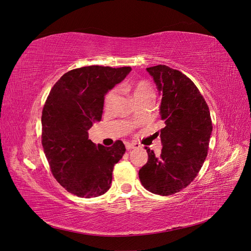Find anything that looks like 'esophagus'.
Instances as JSON below:
<instances>
[{
  "label": "esophagus",
  "mask_w": 251,
  "mask_h": 251,
  "mask_svg": "<svg viewBox=\"0 0 251 251\" xmlns=\"http://www.w3.org/2000/svg\"><path fill=\"white\" fill-rule=\"evenodd\" d=\"M126 150H132V149L137 148V144H136V143H128V142H126Z\"/></svg>",
  "instance_id": "1"
}]
</instances>
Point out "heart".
Returning <instances> with one entry per match:
<instances>
[{
    "instance_id": "obj_1",
    "label": "heart",
    "mask_w": 251,
    "mask_h": 251,
    "mask_svg": "<svg viewBox=\"0 0 251 251\" xmlns=\"http://www.w3.org/2000/svg\"><path fill=\"white\" fill-rule=\"evenodd\" d=\"M121 91L131 93L132 100L135 103H138L143 100H151L154 97V91L151 87L146 81H137L132 86L123 85L120 87ZM117 100V90H112L111 92L108 93L104 100V108L110 110L113 108L114 103Z\"/></svg>"
}]
</instances>
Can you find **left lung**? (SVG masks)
<instances>
[{
	"label": "left lung",
	"mask_w": 251,
	"mask_h": 251,
	"mask_svg": "<svg viewBox=\"0 0 251 251\" xmlns=\"http://www.w3.org/2000/svg\"><path fill=\"white\" fill-rule=\"evenodd\" d=\"M162 96L160 155L146 148L149 159L139 179L149 192L170 196L197 177L207 156L212 131L208 105L186 75L165 65L147 68Z\"/></svg>",
	"instance_id": "1"
}]
</instances>
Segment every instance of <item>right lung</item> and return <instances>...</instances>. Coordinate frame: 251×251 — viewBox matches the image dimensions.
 I'll return each mask as SVG.
<instances>
[{
  "instance_id": "obj_1",
  "label": "right lung",
  "mask_w": 251,
  "mask_h": 251,
  "mask_svg": "<svg viewBox=\"0 0 251 251\" xmlns=\"http://www.w3.org/2000/svg\"><path fill=\"white\" fill-rule=\"evenodd\" d=\"M131 67L88 66L65 73L51 89L42 114V144L53 176L68 192L85 198L109 191L113 168L126 153L121 140L96 146L88 131L101 119L104 95Z\"/></svg>"
}]
</instances>
